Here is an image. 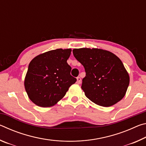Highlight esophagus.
<instances>
[{
  "mask_svg": "<svg viewBox=\"0 0 146 146\" xmlns=\"http://www.w3.org/2000/svg\"><path fill=\"white\" fill-rule=\"evenodd\" d=\"M77 81H76V83L78 84H81V78L80 77H77Z\"/></svg>",
  "mask_w": 146,
  "mask_h": 146,
  "instance_id": "obj_1",
  "label": "esophagus"
}]
</instances>
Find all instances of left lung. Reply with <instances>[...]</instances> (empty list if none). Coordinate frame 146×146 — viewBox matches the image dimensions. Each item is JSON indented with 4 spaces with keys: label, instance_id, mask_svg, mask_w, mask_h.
<instances>
[{
    "label": "left lung",
    "instance_id": "obj_1",
    "mask_svg": "<svg viewBox=\"0 0 146 146\" xmlns=\"http://www.w3.org/2000/svg\"><path fill=\"white\" fill-rule=\"evenodd\" d=\"M73 53L85 69L81 88L86 97L103 107L122 99L129 84V76L118 56L97 48L74 49Z\"/></svg>",
    "mask_w": 146,
    "mask_h": 146
}]
</instances>
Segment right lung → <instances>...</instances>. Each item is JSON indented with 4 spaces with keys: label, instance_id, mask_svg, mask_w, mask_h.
Returning <instances> with one entry per match:
<instances>
[{
    "label": "right lung",
    "instance_id": "add662e5",
    "mask_svg": "<svg viewBox=\"0 0 146 146\" xmlns=\"http://www.w3.org/2000/svg\"><path fill=\"white\" fill-rule=\"evenodd\" d=\"M71 49H56L36 56L29 64L24 86L35 104L51 107L60 100L76 79L67 63Z\"/></svg>",
    "mask_w": 146,
    "mask_h": 146
}]
</instances>
